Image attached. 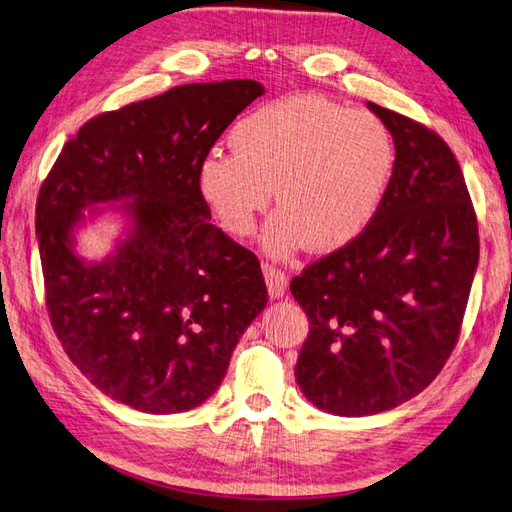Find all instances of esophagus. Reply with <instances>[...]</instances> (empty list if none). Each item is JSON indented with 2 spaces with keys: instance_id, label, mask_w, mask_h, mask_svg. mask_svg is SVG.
<instances>
[{
  "instance_id": "34e87169",
  "label": "esophagus",
  "mask_w": 512,
  "mask_h": 512,
  "mask_svg": "<svg viewBox=\"0 0 512 512\" xmlns=\"http://www.w3.org/2000/svg\"><path fill=\"white\" fill-rule=\"evenodd\" d=\"M264 279H266V285H268L270 299H281L285 290H288V277H285L283 272L275 266L264 264Z\"/></svg>"
}]
</instances>
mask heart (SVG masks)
Wrapping results in <instances>:
<instances>
[{
  "mask_svg": "<svg viewBox=\"0 0 512 512\" xmlns=\"http://www.w3.org/2000/svg\"><path fill=\"white\" fill-rule=\"evenodd\" d=\"M229 144L233 152L198 161V196L224 231L248 237L277 194L261 235L272 257L307 246L331 253L358 240L395 172V141L375 113L316 95L257 106L231 128Z\"/></svg>",
  "mask_w": 512,
  "mask_h": 512,
  "instance_id": "obj_1",
  "label": "heart"
}]
</instances>
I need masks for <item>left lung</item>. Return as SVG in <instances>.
<instances>
[{
  "instance_id": "obj_1",
  "label": "left lung",
  "mask_w": 512,
  "mask_h": 512,
  "mask_svg": "<svg viewBox=\"0 0 512 512\" xmlns=\"http://www.w3.org/2000/svg\"><path fill=\"white\" fill-rule=\"evenodd\" d=\"M395 141V172L368 229L292 279L310 318L294 375L318 410L401 406L454 351L480 257L460 165L425 126L366 102Z\"/></svg>"
}]
</instances>
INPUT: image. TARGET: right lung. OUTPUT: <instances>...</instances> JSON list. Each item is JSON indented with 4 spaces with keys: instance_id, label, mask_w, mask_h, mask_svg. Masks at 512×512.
I'll use <instances>...</instances> for the list:
<instances>
[{
    "instance_id": "1",
    "label": "right lung",
    "mask_w": 512,
    "mask_h": 512,
    "mask_svg": "<svg viewBox=\"0 0 512 512\" xmlns=\"http://www.w3.org/2000/svg\"><path fill=\"white\" fill-rule=\"evenodd\" d=\"M264 91L255 80L194 82L93 117L41 185L56 336L95 388L133 410L205 403L268 303L257 257L211 224L196 189L198 161ZM104 212L123 231L109 256L89 260L77 235Z\"/></svg>"
}]
</instances>
